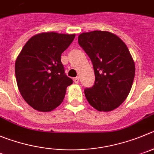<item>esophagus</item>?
Segmentation results:
<instances>
[{"instance_id": "34e87169", "label": "esophagus", "mask_w": 154, "mask_h": 154, "mask_svg": "<svg viewBox=\"0 0 154 154\" xmlns=\"http://www.w3.org/2000/svg\"><path fill=\"white\" fill-rule=\"evenodd\" d=\"M74 82L75 83V84H77L79 82V77H74Z\"/></svg>"}]
</instances>
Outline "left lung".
Returning a JSON list of instances; mask_svg holds the SVG:
<instances>
[{
    "instance_id": "8db88e82",
    "label": "left lung",
    "mask_w": 154,
    "mask_h": 154,
    "mask_svg": "<svg viewBox=\"0 0 154 154\" xmlns=\"http://www.w3.org/2000/svg\"><path fill=\"white\" fill-rule=\"evenodd\" d=\"M78 43L93 63L94 85L84 90L88 103L100 112L119 107L128 96L135 65L127 45L119 37L106 31L84 32Z\"/></svg>"
}]
</instances>
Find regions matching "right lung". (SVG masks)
<instances>
[{
    "label": "right lung",
    "instance_id": "1",
    "mask_svg": "<svg viewBox=\"0 0 154 154\" xmlns=\"http://www.w3.org/2000/svg\"><path fill=\"white\" fill-rule=\"evenodd\" d=\"M74 34L42 32L28 40L15 62V75L21 96L34 109L50 112L62 103L73 84L64 73L61 55Z\"/></svg>",
    "mask_w": 154,
    "mask_h": 154
}]
</instances>
